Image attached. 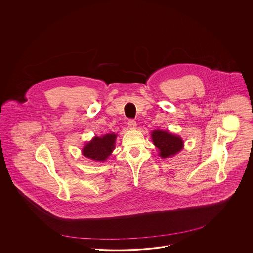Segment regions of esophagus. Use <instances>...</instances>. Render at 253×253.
Here are the masks:
<instances>
[{"label": "esophagus", "instance_id": "obj_1", "mask_svg": "<svg viewBox=\"0 0 253 253\" xmlns=\"http://www.w3.org/2000/svg\"><path fill=\"white\" fill-rule=\"evenodd\" d=\"M128 127L132 130H134L136 128V122L134 120H129L128 121Z\"/></svg>", "mask_w": 253, "mask_h": 253}]
</instances>
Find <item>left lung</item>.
I'll list each match as a JSON object with an SVG mask.
<instances>
[{
	"label": "left lung",
	"instance_id": "obj_1",
	"mask_svg": "<svg viewBox=\"0 0 253 253\" xmlns=\"http://www.w3.org/2000/svg\"><path fill=\"white\" fill-rule=\"evenodd\" d=\"M154 144L159 150V156L162 158L176 155L183 148V141L179 136L166 131L156 130L152 132Z\"/></svg>",
	"mask_w": 253,
	"mask_h": 253
}]
</instances>
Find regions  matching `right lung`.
<instances>
[{
  "label": "right lung",
  "mask_w": 253,
  "mask_h": 253,
  "mask_svg": "<svg viewBox=\"0 0 253 253\" xmlns=\"http://www.w3.org/2000/svg\"><path fill=\"white\" fill-rule=\"evenodd\" d=\"M117 134L108 133L101 137H94L92 141L85 145L83 154L90 159L104 161L111 155L115 148Z\"/></svg>",
  "instance_id": "obj_1"
}]
</instances>
